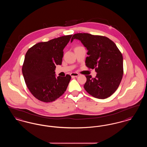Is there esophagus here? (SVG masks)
Returning a JSON list of instances; mask_svg holds the SVG:
<instances>
[{
    "mask_svg": "<svg viewBox=\"0 0 147 147\" xmlns=\"http://www.w3.org/2000/svg\"><path fill=\"white\" fill-rule=\"evenodd\" d=\"M70 76L72 78H74V77H77L79 76V74L77 73H71L70 74Z\"/></svg>",
    "mask_w": 147,
    "mask_h": 147,
    "instance_id": "obj_1",
    "label": "esophagus"
}]
</instances>
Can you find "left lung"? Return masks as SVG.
Masks as SVG:
<instances>
[{"instance_id":"8db88e82","label":"left lung","mask_w":147,"mask_h":147,"mask_svg":"<svg viewBox=\"0 0 147 147\" xmlns=\"http://www.w3.org/2000/svg\"><path fill=\"white\" fill-rule=\"evenodd\" d=\"M80 41L88 50L86 65L95 69V78L85 76L84 89L93 97L105 99L117 89L123 74V57L116 44L109 38L87 33H78L73 36Z\"/></svg>"}]
</instances>
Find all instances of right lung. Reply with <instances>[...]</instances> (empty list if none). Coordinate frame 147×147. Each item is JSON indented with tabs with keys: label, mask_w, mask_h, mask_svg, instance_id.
Returning <instances> with one entry per match:
<instances>
[{
	"label": "right lung",
	"mask_w": 147,
	"mask_h": 147,
	"mask_svg": "<svg viewBox=\"0 0 147 147\" xmlns=\"http://www.w3.org/2000/svg\"><path fill=\"white\" fill-rule=\"evenodd\" d=\"M72 35L61 36L47 42H40L26 52L22 72L31 94L38 100L49 102L55 101L66 90L71 77H56V65H61L63 49Z\"/></svg>",
	"instance_id": "add662e5"
}]
</instances>
